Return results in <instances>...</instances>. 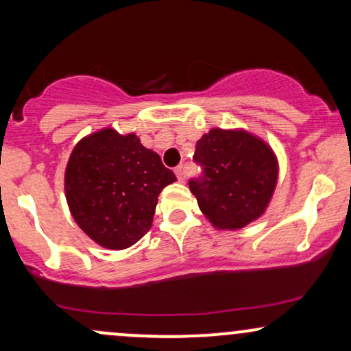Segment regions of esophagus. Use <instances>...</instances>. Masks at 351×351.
Listing matches in <instances>:
<instances>
[{"label": "esophagus", "instance_id": "obj_1", "mask_svg": "<svg viewBox=\"0 0 351 351\" xmlns=\"http://www.w3.org/2000/svg\"><path fill=\"white\" fill-rule=\"evenodd\" d=\"M175 173H176V178H178L180 181H184V167H183V165L176 167Z\"/></svg>", "mask_w": 351, "mask_h": 351}]
</instances>
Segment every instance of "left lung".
<instances>
[{
	"mask_svg": "<svg viewBox=\"0 0 351 351\" xmlns=\"http://www.w3.org/2000/svg\"><path fill=\"white\" fill-rule=\"evenodd\" d=\"M201 167L189 189L213 226L241 229L267 208L277 183V160L267 143L243 130L213 128L193 156Z\"/></svg>",
	"mask_w": 351,
	"mask_h": 351,
	"instance_id": "left-lung-1",
	"label": "left lung"
}]
</instances>
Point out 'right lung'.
Here are the masks:
<instances>
[{
    "label": "right lung",
    "mask_w": 351,
    "mask_h": 351,
    "mask_svg": "<svg viewBox=\"0 0 351 351\" xmlns=\"http://www.w3.org/2000/svg\"><path fill=\"white\" fill-rule=\"evenodd\" d=\"M176 180L135 134L112 128L75 145L66 168V198L75 223L95 243L127 249L152 228L158 195Z\"/></svg>",
    "instance_id": "right-lung-1"
}]
</instances>
